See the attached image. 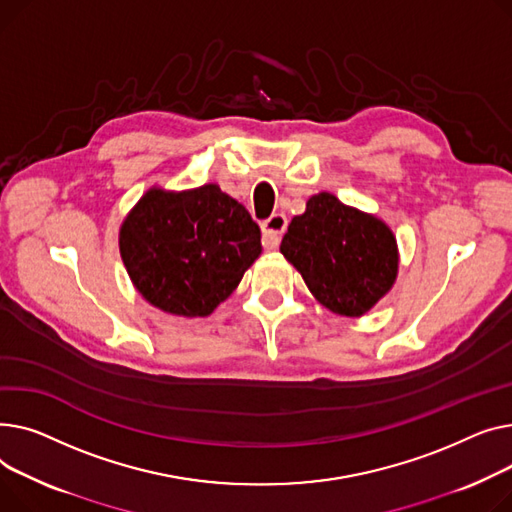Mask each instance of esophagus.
<instances>
[{
    "label": "esophagus",
    "mask_w": 512,
    "mask_h": 512,
    "mask_svg": "<svg viewBox=\"0 0 512 512\" xmlns=\"http://www.w3.org/2000/svg\"><path fill=\"white\" fill-rule=\"evenodd\" d=\"M287 229V217L285 215H273L262 223V246L266 250L279 248L281 235Z\"/></svg>",
    "instance_id": "obj_1"
}]
</instances>
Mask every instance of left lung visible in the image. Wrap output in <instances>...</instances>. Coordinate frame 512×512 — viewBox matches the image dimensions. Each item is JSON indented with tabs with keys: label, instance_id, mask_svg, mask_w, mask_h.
<instances>
[{
	"label": "left lung",
	"instance_id": "8db88e82",
	"mask_svg": "<svg viewBox=\"0 0 512 512\" xmlns=\"http://www.w3.org/2000/svg\"><path fill=\"white\" fill-rule=\"evenodd\" d=\"M281 254L302 273L322 306L341 316H362L397 279L399 254L390 229L376 217L322 192L293 217Z\"/></svg>",
	"mask_w": 512,
	"mask_h": 512
}]
</instances>
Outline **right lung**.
<instances>
[{
  "label": "right lung",
  "mask_w": 512,
  "mask_h": 512,
  "mask_svg": "<svg viewBox=\"0 0 512 512\" xmlns=\"http://www.w3.org/2000/svg\"><path fill=\"white\" fill-rule=\"evenodd\" d=\"M136 289L177 316H208L260 256V227L219 186L142 196L119 233Z\"/></svg>",
  "instance_id": "right-lung-1"
}]
</instances>
